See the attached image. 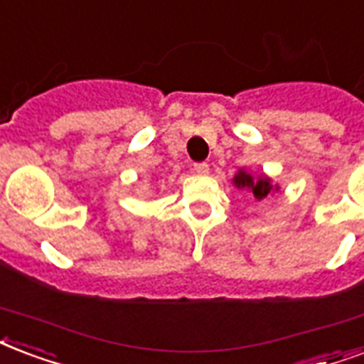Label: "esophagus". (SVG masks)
<instances>
[{
	"mask_svg": "<svg viewBox=\"0 0 364 364\" xmlns=\"http://www.w3.org/2000/svg\"><path fill=\"white\" fill-rule=\"evenodd\" d=\"M193 171L196 176H208L210 173V166L206 162H200V164H194Z\"/></svg>",
	"mask_w": 364,
	"mask_h": 364,
	"instance_id": "1",
	"label": "esophagus"
}]
</instances>
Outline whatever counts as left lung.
I'll list each match as a JSON object with an SVG mask.
<instances>
[{
  "label": "left lung",
  "mask_w": 364,
  "mask_h": 364,
  "mask_svg": "<svg viewBox=\"0 0 364 364\" xmlns=\"http://www.w3.org/2000/svg\"><path fill=\"white\" fill-rule=\"evenodd\" d=\"M232 185H235L238 191H246V193L252 194L257 202L267 200V198H271L274 193L281 191V187L274 185L273 179L269 176H265V173L254 176L252 171L244 170V168H240V170L235 173V177H232Z\"/></svg>",
  "instance_id": "left-lung-1"
}]
</instances>
